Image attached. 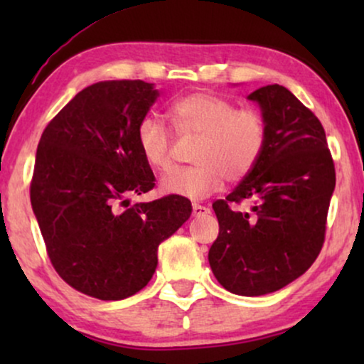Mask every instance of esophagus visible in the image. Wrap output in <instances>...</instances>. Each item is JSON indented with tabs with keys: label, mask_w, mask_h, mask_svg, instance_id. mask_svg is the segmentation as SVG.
<instances>
[{
	"label": "esophagus",
	"mask_w": 364,
	"mask_h": 364,
	"mask_svg": "<svg viewBox=\"0 0 364 364\" xmlns=\"http://www.w3.org/2000/svg\"><path fill=\"white\" fill-rule=\"evenodd\" d=\"M210 212L205 205H198V203H193L192 205V213L193 217H202V215H207V213Z\"/></svg>",
	"instance_id": "esophagus-1"
}]
</instances>
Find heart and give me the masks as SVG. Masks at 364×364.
I'll return each mask as SVG.
<instances>
[{
    "instance_id": "obj_1",
    "label": "heart",
    "mask_w": 364,
    "mask_h": 364,
    "mask_svg": "<svg viewBox=\"0 0 364 364\" xmlns=\"http://www.w3.org/2000/svg\"><path fill=\"white\" fill-rule=\"evenodd\" d=\"M167 116L181 136H198L193 166L173 168L162 177V191L187 198H205L223 182L245 178L260 161L268 127L262 111L237 107L213 92H191L168 104ZM139 152L149 167L164 172L172 164V137L156 116L141 119L136 129Z\"/></svg>"
}]
</instances>
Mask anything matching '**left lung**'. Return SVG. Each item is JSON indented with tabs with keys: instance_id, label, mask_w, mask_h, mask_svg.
Wrapping results in <instances>:
<instances>
[{
	"instance_id": "1",
	"label": "left lung",
	"mask_w": 364,
	"mask_h": 364,
	"mask_svg": "<svg viewBox=\"0 0 364 364\" xmlns=\"http://www.w3.org/2000/svg\"><path fill=\"white\" fill-rule=\"evenodd\" d=\"M248 99L267 119V146L235 191L212 203L218 237L208 263L225 290L260 296L296 280L320 255L336 172L320 119L287 87L272 84ZM243 200L252 214L235 210Z\"/></svg>"
}]
</instances>
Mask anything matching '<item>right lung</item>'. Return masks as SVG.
I'll list each match as a JSON object with an SVG mask.
<instances>
[{
  "label": "right lung",
  "mask_w": 364,
  "mask_h": 364,
  "mask_svg": "<svg viewBox=\"0 0 364 364\" xmlns=\"http://www.w3.org/2000/svg\"><path fill=\"white\" fill-rule=\"evenodd\" d=\"M157 96L141 79L91 84L39 139L29 196L48 257L69 287L97 300L142 290L161 242L191 217V200L181 196L126 200L156 186L136 129Z\"/></svg>",
  "instance_id": "right-lung-1"
}]
</instances>
